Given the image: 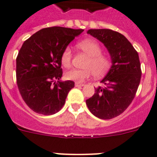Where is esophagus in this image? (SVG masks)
I'll return each instance as SVG.
<instances>
[{"label":"esophagus","mask_w":157,"mask_h":157,"mask_svg":"<svg viewBox=\"0 0 157 157\" xmlns=\"http://www.w3.org/2000/svg\"><path fill=\"white\" fill-rule=\"evenodd\" d=\"M84 84L83 83H80V82H75V86H83Z\"/></svg>","instance_id":"34e87169"}]
</instances>
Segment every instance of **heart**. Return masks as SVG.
<instances>
[{
	"instance_id": "heart-1",
	"label": "heart",
	"mask_w": 157,
	"mask_h": 157,
	"mask_svg": "<svg viewBox=\"0 0 157 157\" xmlns=\"http://www.w3.org/2000/svg\"><path fill=\"white\" fill-rule=\"evenodd\" d=\"M78 47L89 56L84 64V69H73L67 71L65 76L67 79L83 82L90 76L101 78L109 71L111 67V59L102 54L103 50L99 44L93 40H84L78 44ZM72 52L70 47L65 48L61 54V63L63 67L69 68L71 66Z\"/></svg>"
}]
</instances>
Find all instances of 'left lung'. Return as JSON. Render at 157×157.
I'll return each mask as SVG.
<instances>
[{
	"label": "left lung",
	"instance_id": "left-lung-1",
	"mask_svg": "<svg viewBox=\"0 0 157 157\" xmlns=\"http://www.w3.org/2000/svg\"><path fill=\"white\" fill-rule=\"evenodd\" d=\"M87 33L107 48L112 65L101 81L104 86L95 88L94 95L86 103L94 116L110 120L122 114L136 95L141 78L139 55L130 41L116 31L89 29Z\"/></svg>",
	"mask_w": 157,
	"mask_h": 157
}]
</instances>
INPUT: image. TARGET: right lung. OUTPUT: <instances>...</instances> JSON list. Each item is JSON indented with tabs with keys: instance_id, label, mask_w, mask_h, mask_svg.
<instances>
[{
	"instance_id": "obj_1",
	"label": "right lung",
	"mask_w": 157,
	"mask_h": 157,
	"mask_svg": "<svg viewBox=\"0 0 157 157\" xmlns=\"http://www.w3.org/2000/svg\"><path fill=\"white\" fill-rule=\"evenodd\" d=\"M83 29L54 26L37 31L25 41L17 57V83L25 103L38 114L50 116L65 104L75 86L61 81V54Z\"/></svg>"
}]
</instances>
